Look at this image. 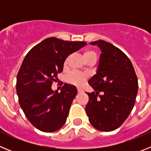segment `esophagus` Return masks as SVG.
Listing matches in <instances>:
<instances>
[{"label":"esophagus","instance_id":"34e87169","mask_svg":"<svg viewBox=\"0 0 151 151\" xmlns=\"http://www.w3.org/2000/svg\"><path fill=\"white\" fill-rule=\"evenodd\" d=\"M77 91H78V93H81V92H82V90L80 88H77Z\"/></svg>","mask_w":151,"mask_h":151}]
</instances>
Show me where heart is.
I'll return each instance as SVG.
<instances>
[{
  "instance_id": "heart-1",
  "label": "heart",
  "mask_w": 151,
  "mask_h": 151,
  "mask_svg": "<svg viewBox=\"0 0 151 151\" xmlns=\"http://www.w3.org/2000/svg\"><path fill=\"white\" fill-rule=\"evenodd\" d=\"M83 58L87 62L89 60L96 59V54L92 50H86L83 52ZM68 60H69V57H67L65 60V61H64V66L67 65ZM87 76L84 74V73H78V72H73V73H69L66 76V82L69 84H70V85H73L75 86H81L85 82V80L87 79Z\"/></svg>"
}]
</instances>
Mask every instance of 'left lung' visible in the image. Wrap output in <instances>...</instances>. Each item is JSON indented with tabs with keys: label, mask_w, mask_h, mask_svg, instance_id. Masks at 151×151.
<instances>
[{
	"label": "left lung",
	"mask_w": 151,
	"mask_h": 151,
	"mask_svg": "<svg viewBox=\"0 0 151 151\" xmlns=\"http://www.w3.org/2000/svg\"><path fill=\"white\" fill-rule=\"evenodd\" d=\"M101 49L97 74L88 81L94 91L86 93L85 106L90 123L102 132L118 129L128 118L135 103L138 78L125 53L112 44L99 40L91 42Z\"/></svg>",
	"instance_id": "obj_1"
}]
</instances>
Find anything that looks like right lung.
Instances as JSON below:
<instances>
[{"label": "right lung", "instance_id": "right-lung-1", "mask_svg": "<svg viewBox=\"0 0 151 151\" xmlns=\"http://www.w3.org/2000/svg\"><path fill=\"white\" fill-rule=\"evenodd\" d=\"M85 45V41L51 37L33 47L22 61L17 78L19 103L26 118L38 130L54 132L66 122L77 90L64 84L58 93L52 91L51 85L62 73L68 56Z\"/></svg>", "mask_w": 151, "mask_h": 151}]
</instances>
